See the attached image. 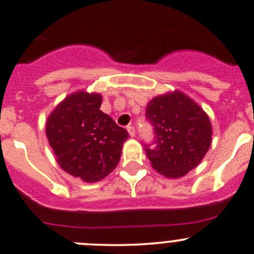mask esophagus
I'll return each mask as SVG.
<instances>
[{
	"label": "esophagus",
	"instance_id": "1",
	"mask_svg": "<svg viewBox=\"0 0 254 254\" xmlns=\"http://www.w3.org/2000/svg\"><path fill=\"white\" fill-rule=\"evenodd\" d=\"M127 132H129V135L131 136V137H134L135 134H136L135 127H131V125H129V127H127Z\"/></svg>",
	"mask_w": 254,
	"mask_h": 254
}]
</instances>
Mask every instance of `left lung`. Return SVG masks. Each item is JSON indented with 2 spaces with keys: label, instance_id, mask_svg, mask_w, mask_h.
<instances>
[{
  "label": "left lung",
  "instance_id": "obj_1",
  "mask_svg": "<svg viewBox=\"0 0 254 254\" xmlns=\"http://www.w3.org/2000/svg\"><path fill=\"white\" fill-rule=\"evenodd\" d=\"M146 117L156 134V147L146 153L159 174L181 178L202 162L212 143V124L192 98L178 90L157 96L146 107Z\"/></svg>",
  "mask_w": 254,
  "mask_h": 254
}]
</instances>
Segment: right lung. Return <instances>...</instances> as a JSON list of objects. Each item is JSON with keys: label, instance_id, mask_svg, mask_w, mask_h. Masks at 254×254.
Masks as SVG:
<instances>
[{"label": "right lung", "instance_id": "1", "mask_svg": "<svg viewBox=\"0 0 254 254\" xmlns=\"http://www.w3.org/2000/svg\"><path fill=\"white\" fill-rule=\"evenodd\" d=\"M102 96L84 90L66 96L49 116L46 136L65 173L97 183L118 165L129 134L101 111Z\"/></svg>", "mask_w": 254, "mask_h": 254}]
</instances>
